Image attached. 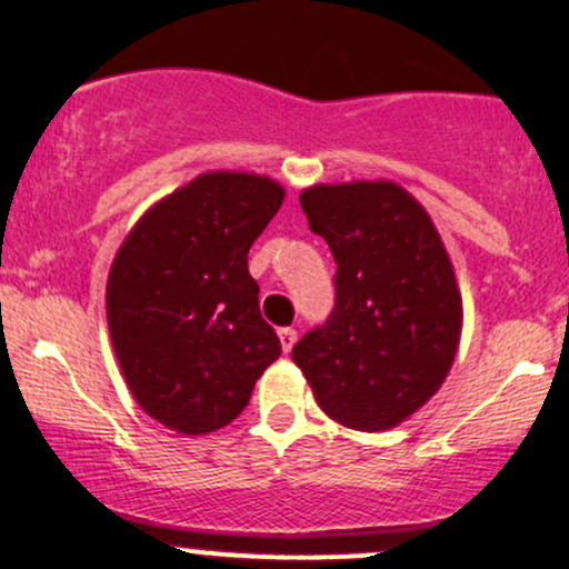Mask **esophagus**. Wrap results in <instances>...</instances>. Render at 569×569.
<instances>
[{
	"mask_svg": "<svg viewBox=\"0 0 569 569\" xmlns=\"http://www.w3.org/2000/svg\"><path fill=\"white\" fill-rule=\"evenodd\" d=\"M278 338H280V347H283V352H291L297 343V330L295 327H280Z\"/></svg>",
	"mask_w": 569,
	"mask_h": 569,
	"instance_id": "esophagus-1",
	"label": "esophagus"
}]
</instances>
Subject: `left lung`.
Returning <instances> with one entry per match:
<instances>
[{
    "label": "left lung",
    "instance_id": "8db88e82",
    "mask_svg": "<svg viewBox=\"0 0 569 569\" xmlns=\"http://www.w3.org/2000/svg\"><path fill=\"white\" fill-rule=\"evenodd\" d=\"M300 206L338 269L332 313L291 358L332 421L391 429L432 399L455 363L462 297L449 252L393 181L317 183Z\"/></svg>",
    "mask_w": 569,
    "mask_h": 569
}]
</instances>
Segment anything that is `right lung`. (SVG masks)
<instances>
[{"instance_id": "1", "label": "right lung", "mask_w": 569, "mask_h": 569, "mask_svg": "<svg viewBox=\"0 0 569 569\" xmlns=\"http://www.w3.org/2000/svg\"><path fill=\"white\" fill-rule=\"evenodd\" d=\"M283 203L256 173H203L140 217L114 256L107 321L137 405L181 435H206L248 407L280 358L261 319L250 244Z\"/></svg>"}]
</instances>
